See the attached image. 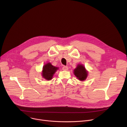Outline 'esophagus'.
Listing matches in <instances>:
<instances>
[{"label": "esophagus", "instance_id": "esophagus-1", "mask_svg": "<svg viewBox=\"0 0 127 127\" xmlns=\"http://www.w3.org/2000/svg\"><path fill=\"white\" fill-rule=\"evenodd\" d=\"M69 69V67H68L67 66H63V70L64 71H67Z\"/></svg>", "mask_w": 127, "mask_h": 127}]
</instances>
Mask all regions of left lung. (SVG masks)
<instances>
[{
	"label": "left lung",
	"mask_w": 127,
	"mask_h": 127,
	"mask_svg": "<svg viewBox=\"0 0 127 127\" xmlns=\"http://www.w3.org/2000/svg\"><path fill=\"white\" fill-rule=\"evenodd\" d=\"M74 73L77 78L81 81L86 79L87 76V72L86 71L85 67L81 64L77 65V67L74 71Z\"/></svg>",
	"instance_id": "obj_1"
}]
</instances>
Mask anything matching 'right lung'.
<instances>
[{
	"label": "right lung",
	"instance_id": "obj_1",
	"mask_svg": "<svg viewBox=\"0 0 127 127\" xmlns=\"http://www.w3.org/2000/svg\"><path fill=\"white\" fill-rule=\"evenodd\" d=\"M57 67L53 66L50 63H48L43 66L42 76L47 80L52 79L53 76L58 70Z\"/></svg>",
	"mask_w": 127,
	"mask_h": 127
}]
</instances>
